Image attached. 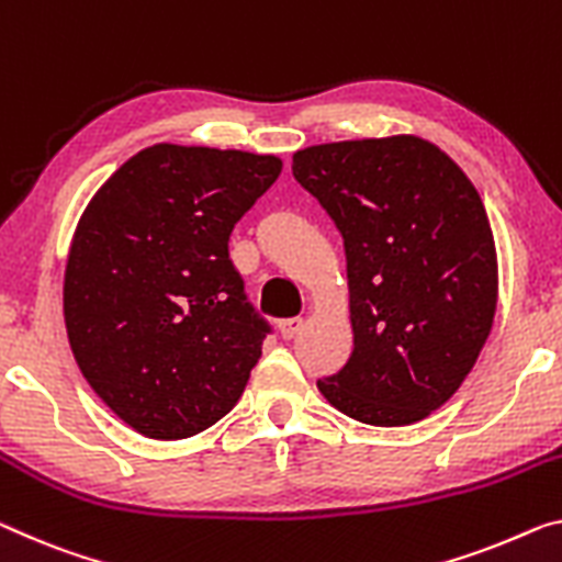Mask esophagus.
<instances>
[{
  "label": "esophagus",
  "instance_id": "obj_1",
  "mask_svg": "<svg viewBox=\"0 0 562 562\" xmlns=\"http://www.w3.org/2000/svg\"><path fill=\"white\" fill-rule=\"evenodd\" d=\"M301 326H304V322H301L299 316H293V318H281V322H279V334L283 336V339H293V336L299 334Z\"/></svg>",
  "mask_w": 562,
  "mask_h": 562
}]
</instances>
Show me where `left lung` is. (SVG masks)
Returning <instances> with one entry per match:
<instances>
[{"label":"left lung","instance_id":"left-lung-1","mask_svg":"<svg viewBox=\"0 0 562 562\" xmlns=\"http://www.w3.org/2000/svg\"><path fill=\"white\" fill-rule=\"evenodd\" d=\"M291 170L347 254L353 351L318 392L364 425L429 417L460 390L495 318L497 254L480 193L414 135L311 145Z\"/></svg>","mask_w":562,"mask_h":562}]
</instances>
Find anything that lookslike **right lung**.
Returning <instances> with one entry per match:
<instances>
[{"mask_svg":"<svg viewBox=\"0 0 562 562\" xmlns=\"http://www.w3.org/2000/svg\"><path fill=\"white\" fill-rule=\"evenodd\" d=\"M281 160L158 143L85 209L65 269V326L82 376L125 425L186 439L236 407L271 331L228 238Z\"/></svg>","mask_w":562,"mask_h":562,"instance_id":"1","label":"right lung"}]
</instances>
